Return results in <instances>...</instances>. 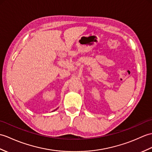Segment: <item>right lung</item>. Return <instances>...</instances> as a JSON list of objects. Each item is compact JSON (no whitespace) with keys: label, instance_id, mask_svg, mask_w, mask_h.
Masks as SVG:
<instances>
[{"label":"right lung","instance_id":"obj_1","mask_svg":"<svg viewBox=\"0 0 152 152\" xmlns=\"http://www.w3.org/2000/svg\"><path fill=\"white\" fill-rule=\"evenodd\" d=\"M58 108H57V109H55V110H54V111H56V110H57V109H58Z\"/></svg>","mask_w":152,"mask_h":152}]
</instances>
